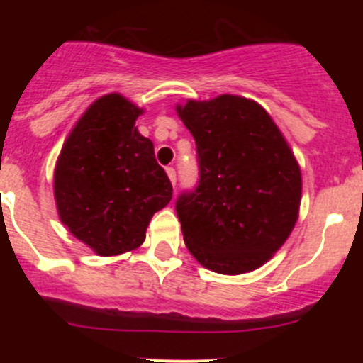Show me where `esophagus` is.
Here are the masks:
<instances>
[{
	"label": "esophagus",
	"instance_id": "obj_1",
	"mask_svg": "<svg viewBox=\"0 0 363 363\" xmlns=\"http://www.w3.org/2000/svg\"><path fill=\"white\" fill-rule=\"evenodd\" d=\"M167 175H168V179H170V182L172 184H177V174H175V168L174 167H168L167 168Z\"/></svg>",
	"mask_w": 363,
	"mask_h": 363
}]
</instances>
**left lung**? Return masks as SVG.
<instances>
[{
	"mask_svg": "<svg viewBox=\"0 0 363 363\" xmlns=\"http://www.w3.org/2000/svg\"><path fill=\"white\" fill-rule=\"evenodd\" d=\"M179 117L196 144L199 182L175 202L189 252L218 274L251 272L294 230L302 177L279 128L255 101L189 100Z\"/></svg>",
	"mask_w": 363,
	"mask_h": 363,
	"instance_id": "1",
	"label": "left lung"
}]
</instances>
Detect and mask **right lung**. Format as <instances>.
<instances>
[{"label":"right lung","instance_id":"right-lung-1","mask_svg":"<svg viewBox=\"0 0 363 363\" xmlns=\"http://www.w3.org/2000/svg\"><path fill=\"white\" fill-rule=\"evenodd\" d=\"M140 113L121 94L101 96L75 124L54 172L61 221L100 256L140 246L152 214L172 200L155 145L135 128Z\"/></svg>","mask_w":363,"mask_h":363}]
</instances>
